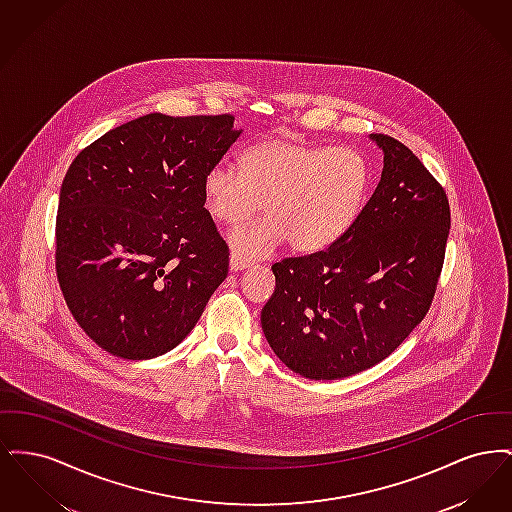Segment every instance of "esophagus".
<instances>
[{
	"label": "esophagus",
	"instance_id": "34e87169",
	"mask_svg": "<svg viewBox=\"0 0 512 512\" xmlns=\"http://www.w3.org/2000/svg\"><path fill=\"white\" fill-rule=\"evenodd\" d=\"M249 267V261L242 257V255H238V253H232L230 255V270L232 272H238V270H244V268Z\"/></svg>",
	"mask_w": 512,
	"mask_h": 512
}]
</instances>
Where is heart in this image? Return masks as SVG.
I'll list each match as a JSON object with an SVG mask.
<instances>
[{
	"mask_svg": "<svg viewBox=\"0 0 512 512\" xmlns=\"http://www.w3.org/2000/svg\"><path fill=\"white\" fill-rule=\"evenodd\" d=\"M368 186L370 167L359 149L268 136L245 149L238 169H209L203 201L211 219L226 226L244 224L263 203L267 219L230 236L232 253L259 259L286 240L299 253L340 240L359 217Z\"/></svg>",
	"mask_w": 512,
	"mask_h": 512,
	"instance_id": "1",
	"label": "heart"
}]
</instances>
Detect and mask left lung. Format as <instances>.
<instances>
[{"label": "left lung", "instance_id": "left-lung-1", "mask_svg": "<svg viewBox=\"0 0 512 512\" xmlns=\"http://www.w3.org/2000/svg\"><path fill=\"white\" fill-rule=\"evenodd\" d=\"M382 178L334 244L272 265L261 324L276 357L309 380H338L391 355L426 317L445 259L449 201L413 151L370 134Z\"/></svg>", "mask_w": 512, "mask_h": 512}]
</instances>
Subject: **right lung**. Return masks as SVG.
I'll return each instance as SVG.
<instances>
[{
  "mask_svg": "<svg viewBox=\"0 0 512 512\" xmlns=\"http://www.w3.org/2000/svg\"><path fill=\"white\" fill-rule=\"evenodd\" d=\"M232 115L149 113L82 149L65 174L55 268L80 328L144 361L194 330L228 274L203 178L240 138Z\"/></svg>",
  "mask_w": 512,
  "mask_h": 512,
  "instance_id": "obj_1",
  "label": "right lung"
}]
</instances>
